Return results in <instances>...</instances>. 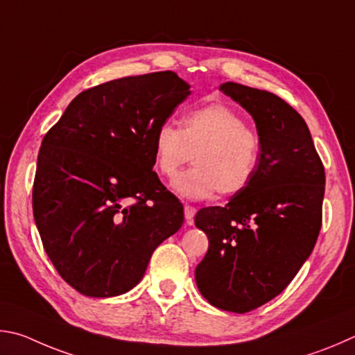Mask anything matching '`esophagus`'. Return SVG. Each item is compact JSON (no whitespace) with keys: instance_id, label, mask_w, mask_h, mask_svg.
I'll return each instance as SVG.
<instances>
[{"instance_id":"obj_1","label":"esophagus","mask_w":355,"mask_h":355,"mask_svg":"<svg viewBox=\"0 0 355 355\" xmlns=\"http://www.w3.org/2000/svg\"><path fill=\"white\" fill-rule=\"evenodd\" d=\"M195 214H196V209L193 206H189V204H185V206H184V215H185V220H187L189 225H191V223H193Z\"/></svg>"}]
</instances>
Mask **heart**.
Instances as JSON below:
<instances>
[{"label": "heart", "mask_w": 355, "mask_h": 355, "mask_svg": "<svg viewBox=\"0 0 355 355\" xmlns=\"http://www.w3.org/2000/svg\"><path fill=\"white\" fill-rule=\"evenodd\" d=\"M195 155V168L171 182L187 200H209L216 191L231 198L245 191L259 170L262 141L257 130L226 104H209L189 112L182 128L164 123L153 137L154 168L173 178Z\"/></svg>", "instance_id": "heart-1"}]
</instances>
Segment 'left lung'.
Returning <instances> with one entry per match:
<instances>
[{
  "label": "left lung",
  "mask_w": 355,
  "mask_h": 355,
  "mask_svg": "<svg viewBox=\"0 0 355 355\" xmlns=\"http://www.w3.org/2000/svg\"><path fill=\"white\" fill-rule=\"evenodd\" d=\"M220 90L254 118L262 155L250 187L196 214L209 250L195 279L212 306L246 313L282 293L312 254L326 174L306 121L282 98L237 83Z\"/></svg>",
  "instance_id": "1"
}]
</instances>
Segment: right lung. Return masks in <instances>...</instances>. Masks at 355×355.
Returning a JSON list of instances; mask_svg holds the SVG:
<instances>
[{"mask_svg": "<svg viewBox=\"0 0 355 355\" xmlns=\"http://www.w3.org/2000/svg\"><path fill=\"white\" fill-rule=\"evenodd\" d=\"M190 95L173 71L120 78L73 99L43 137L33 212L62 279L90 297L118 296L184 223L153 171V137Z\"/></svg>", "mask_w": 355, "mask_h": 355, "instance_id": "1", "label": "right lung"}]
</instances>
